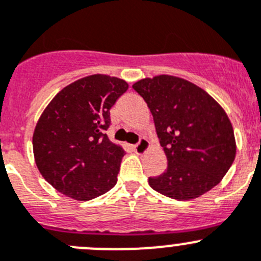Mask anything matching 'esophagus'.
<instances>
[{"instance_id":"esophagus-1","label":"esophagus","mask_w":261,"mask_h":261,"mask_svg":"<svg viewBox=\"0 0 261 261\" xmlns=\"http://www.w3.org/2000/svg\"><path fill=\"white\" fill-rule=\"evenodd\" d=\"M148 147H149V143H148V140L145 139V138H142L139 142L134 145V151H135L136 153H139V154L144 153V152L148 149Z\"/></svg>"}]
</instances>
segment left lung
<instances>
[{
    "mask_svg": "<svg viewBox=\"0 0 261 261\" xmlns=\"http://www.w3.org/2000/svg\"><path fill=\"white\" fill-rule=\"evenodd\" d=\"M153 116L168 159L149 186L175 200L205 194L224 178L236 157L233 126L225 110L200 87L170 75L142 79L133 86Z\"/></svg>",
    "mask_w": 261,
    "mask_h": 261,
    "instance_id": "8db88e82",
    "label": "left lung"
}]
</instances>
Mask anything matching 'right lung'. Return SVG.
I'll list each match as a JSON object with an SVG mask.
<instances>
[{
    "mask_svg": "<svg viewBox=\"0 0 261 261\" xmlns=\"http://www.w3.org/2000/svg\"><path fill=\"white\" fill-rule=\"evenodd\" d=\"M127 88L122 79L91 75L65 87L45 108L32 145L37 169L57 191L86 201L116 186L125 151L105 131L110 109Z\"/></svg>",
    "mask_w": 261,
    "mask_h": 261,
    "instance_id": "add662e5",
    "label": "right lung"
}]
</instances>
